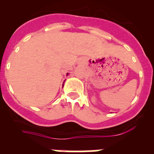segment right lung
Listing matches in <instances>:
<instances>
[{
  "label": "right lung",
  "instance_id": "1",
  "mask_svg": "<svg viewBox=\"0 0 154 154\" xmlns=\"http://www.w3.org/2000/svg\"><path fill=\"white\" fill-rule=\"evenodd\" d=\"M67 75H68V73H67Z\"/></svg>",
  "mask_w": 154,
  "mask_h": 154
}]
</instances>
